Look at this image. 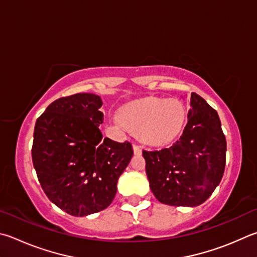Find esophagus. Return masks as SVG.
I'll list each match as a JSON object with an SVG mask.
<instances>
[{"instance_id": "34e87169", "label": "esophagus", "mask_w": 257, "mask_h": 257, "mask_svg": "<svg viewBox=\"0 0 257 257\" xmlns=\"http://www.w3.org/2000/svg\"><path fill=\"white\" fill-rule=\"evenodd\" d=\"M133 148H134L135 154H142V146H141V145H138V144L135 143Z\"/></svg>"}]
</instances>
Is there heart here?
Masks as SVG:
<instances>
[{"mask_svg":"<svg viewBox=\"0 0 257 257\" xmlns=\"http://www.w3.org/2000/svg\"><path fill=\"white\" fill-rule=\"evenodd\" d=\"M186 118L179 100L147 97L120 110V119L143 141L160 145L169 143L181 133Z\"/></svg>","mask_w":257,"mask_h":257,"instance_id":"heart-1","label":"heart"}]
</instances>
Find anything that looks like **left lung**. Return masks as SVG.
<instances>
[{"label":"left lung","mask_w":257,"mask_h":257,"mask_svg":"<svg viewBox=\"0 0 257 257\" xmlns=\"http://www.w3.org/2000/svg\"><path fill=\"white\" fill-rule=\"evenodd\" d=\"M226 151L217 111L192 92L188 122L181 137L170 147L143 151L152 192L169 206L203 203L222 179Z\"/></svg>","instance_id":"obj_1"}]
</instances>
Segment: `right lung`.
I'll use <instances>...</instances> for the list:
<instances>
[{
  "mask_svg": "<svg viewBox=\"0 0 257 257\" xmlns=\"http://www.w3.org/2000/svg\"><path fill=\"white\" fill-rule=\"evenodd\" d=\"M102 100L76 93L50 103L36 121L32 163L51 202L83 217L109 207L134 155L130 142L102 137Z\"/></svg>",
  "mask_w": 257,
  "mask_h": 257,
  "instance_id": "right-lung-1",
  "label": "right lung"
}]
</instances>
